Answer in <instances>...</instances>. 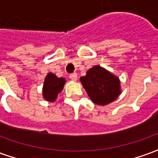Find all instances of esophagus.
I'll use <instances>...</instances> for the list:
<instances>
[{"instance_id": "1", "label": "esophagus", "mask_w": 158, "mask_h": 158, "mask_svg": "<svg viewBox=\"0 0 158 158\" xmlns=\"http://www.w3.org/2000/svg\"><path fill=\"white\" fill-rule=\"evenodd\" d=\"M69 79H72L73 81H76L77 79H78V75H77V73H71V74L69 75Z\"/></svg>"}]
</instances>
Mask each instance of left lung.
<instances>
[{"label":"left lung","mask_w":158,"mask_h":158,"mask_svg":"<svg viewBox=\"0 0 158 158\" xmlns=\"http://www.w3.org/2000/svg\"><path fill=\"white\" fill-rule=\"evenodd\" d=\"M80 81L90 100L97 105H107L121 94L118 78L99 65L89 69Z\"/></svg>","instance_id":"1"}]
</instances>
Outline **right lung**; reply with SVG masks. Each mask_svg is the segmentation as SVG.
<instances>
[{"label": "right lung", "mask_w": 158, "mask_h": 158, "mask_svg": "<svg viewBox=\"0 0 158 158\" xmlns=\"http://www.w3.org/2000/svg\"><path fill=\"white\" fill-rule=\"evenodd\" d=\"M66 80L63 78H57L54 73H49L43 85V97L47 102H55L58 94L62 90Z\"/></svg>", "instance_id": "obj_1"}]
</instances>
